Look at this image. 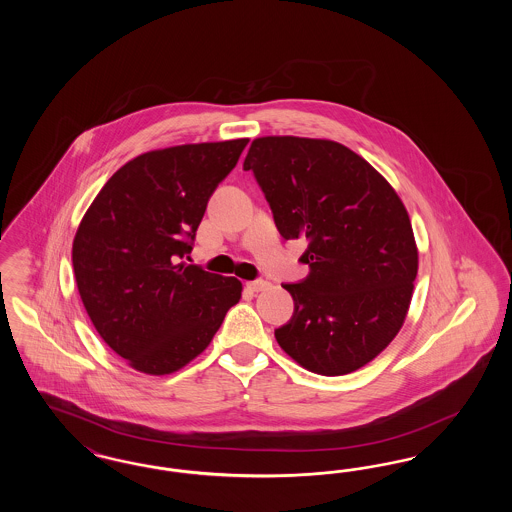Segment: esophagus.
<instances>
[{
	"instance_id": "1",
	"label": "esophagus",
	"mask_w": 512,
	"mask_h": 512,
	"mask_svg": "<svg viewBox=\"0 0 512 512\" xmlns=\"http://www.w3.org/2000/svg\"><path fill=\"white\" fill-rule=\"evenodd\" d=\"M245 286L249 292H263V290H267L268 282L267 280H253V282H247Z\"/></svg>"
}]
</instances>
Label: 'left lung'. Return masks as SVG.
Returning a JSON list of instances; mask_svg holds the SVG:
<instances>
[{
	"instance_id": "8db88e82",
	"label": "left lung",
	"mask_w": 512,
	"mask_h": 512,
	"mask_svg": "<svg viewBox=\"0 0 512 512\" xmlns=\"http://www.w3.org/2000/svg\"><path fill=\"white\" fill-rule=\"evenodd\" d=\"M286 240L307 238L309 274L293 317L274 330L297 365L343 376L378 357L401 330L418 272L409 213L390 182L332 140L265 136L244 161Z\"/></svg>"
}]
</instances>
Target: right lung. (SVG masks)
<instances>
[{
	"instance_id": "right-lung-1",
	"label": "right lung",
	"mask_w": 512,
	"mask_h": 512,
	"mask_svg": "<svg viewBox=\"0 0 512 512\" xmlns=\"http://www.w3.org/2000/svg\"><path fill=\"white\" fill-rule=\"evenodd\" d=\"M247 138L147 151L115 172L80 220L74 278L99 336L126 363L163 376L217 334L242 282L184 257L207 201Z\"/></svg>"
}]
</instances>
